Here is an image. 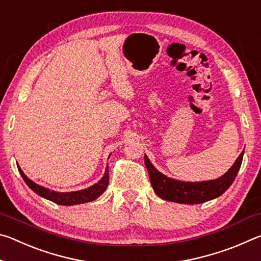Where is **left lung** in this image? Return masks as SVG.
I'll list each match as a JSON object with an SVG mask.
<instances>
[{"mask_svg": "<svg viewBox=\"0 0 261 261\" xmlns=\"http://www.w3.org/2000/svg\"><path fill=\"white\" fill-rule=\"evenodd\" d=\"M243 154H244V151L240 154L230 169L220 178L198 183L180 182V180L167 177L154 168L146 155H145V166L147 168L154 192L162 199L179 202V204H201V202L218 198L227 191L240 170Z\"/></svg>", "mask_w": 261, "mask_h": 261, "instance_id": "8db88e82", "label": "left lung"}]
</instances>
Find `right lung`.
<instances>
[{
    "mask_svg": "<svg viewBox=\"0 0 261 261\" xmlns=\"http://www.w3.org/2000/svg\"><path fill=\"white\" fill-rule=\"evenodd\" d=\"M18 170L21 175V177L25 180V183L28 184V187L34 191L40 197L46 198V199L50 200L55 204L59 205H64V206H70V205H77V204H84V202L93 201L96 198L100 197L102 194L106 189L108 187L109 183V171H108V166L106 168L103 177L101 178L98 183L92 185V187L87 188L85 190H81V191H74V192H55L50 191L49 189H46L41 187V185H38L34 183L30 178L26 177V175L23 173V170L20 169L19 166Z\"/></svg>",
    "mask_w": 261,
    "mask_h": 261,
    "instance_id": "1",
    "label": "right lung"
}]
</instances>
